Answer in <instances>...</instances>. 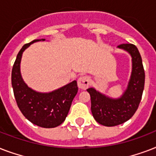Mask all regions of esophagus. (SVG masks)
I'll list each match as a JSON object with an SVG mask.
<instances>
[{
  "instance_id": "obj_1",
  "label": "esophagus",
  "mask_w": 156,
  "mask_h": 156,
  "mask_svg": "<svg viewBox=\"0 0 156 156\" xmlns=\"http://www.w3.org/2000/svg\"><path fill=\"white\" fill-rule=\"evenodd\" d=\"M90 83V78L87 75L81 76L80 78H78V87L83 89V90H86L87 88L89 87Z\"/></svg>"
}]
</instances>
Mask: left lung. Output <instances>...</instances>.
Wrapping results in <instances>:
<instances>
[{
	"label": "left lung",
	"mask_w": 156,
	"mask_h": 156,
	"mask_svg": "<svg viewBox=\"0 0 156 156\" xmlns=\"http://www.w3.org/2000/svg\"><path fill=\"white\" fill-rule=\"evenodd\" d=\"M118 48L128 52L132 57L130 79L123 95L112 99L92 87L87 90L90 95L93 116L104 126H118L129 120L138 109L144 89L145 72L138 49L135 45L128 43L118 45Z\"/></svg>",
	"instance_id": "1"
}]
</instances>
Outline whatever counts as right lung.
Wrapping results in <instances>:
<instances>
[{
	"label": "right lung",
	"instance_id": "add662e5",
	"mask_svg": "<svg viewBox=\"0 0 156 156\" xmlns=\"http://www.w3.org/2000/svg\"><path fill=\"white\" fill-rule=\"evenodd\" d=\"M42 40H35L26 44L18 53L12 69V87L18 107L23 116L34 125L43 128H54L66 120L73 98L78 93L77 81L49 93H40L28 87L20 72L21 58L23 52L31 44Z\"/></svg>",
	"mask_w": 156,
	"mask_h": 156
}]
</instances>
